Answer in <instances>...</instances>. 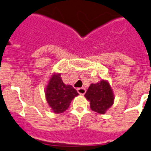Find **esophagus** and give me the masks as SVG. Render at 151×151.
<instances>
[{
	"label": "esophagus",
	"mask_w": 151,
	"mask_h": 151,
	"mask_svg": "<svg viewBox=\"0 0 151 151\" xmlns=\"http://www.w3.org/2000/svg\"><path fill=\"white\" fill-rule=\"evenodd\" d=\"M77 92L79 93V94L84 95L86 93V90L84 88H78L77 89Z\"/></svg>",
	"instance_id": "34e87169"
}]
</instances>
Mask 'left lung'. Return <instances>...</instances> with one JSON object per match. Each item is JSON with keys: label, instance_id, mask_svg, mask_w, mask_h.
<instances>
[{"label": "left lung", "instance_id": "left-lung-1", "mask_svg": "<svg viewBox=\"0 0 151 151\" xmlns=\"http://www.w3.org/2000/svg\"><path fill=\"white\" fill-rule=\"evenodd\" d=\"M84 96L90 101L91 110L99 114H104L114 104L113 90L109 83L104 79L92 83Z\"/></svg>", "mask_w": 151, "mask_h": 151}]
</instances>
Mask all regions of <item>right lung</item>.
Instances as JSON below:
<instances>
[{
	"mask_svg": "<svg viewBox=\"0 0 151 151\" xmlns=\"http://www.w3.org/2000/svg\"><path fill=\"white\" fill-rule=\"evenodd\" d=\"M79 95L71 85H65L60 73L50 76L45 88V96L49 107L54 113H63L68 109L71 101Z\"/></svg>",
	"mask_w": 151,
	"mask_h": 151,
	"instance_id": "1",
	"label": "right lung"
}]
</instances>
